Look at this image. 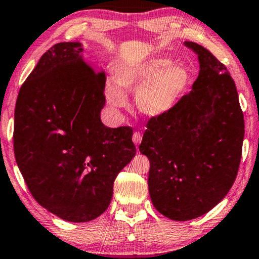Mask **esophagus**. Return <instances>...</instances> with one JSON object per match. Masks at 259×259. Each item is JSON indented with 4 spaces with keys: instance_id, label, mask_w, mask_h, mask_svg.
Wrapping results in <instances>:
<instances>
[{
    "instance_id": "obj_1",
    "label": "esophagus",
    "mask_w": 259,
    "mask_h": 259,
    "mask_svg": "<svg viewBox=\"0 0 259 259\" xmlns=\"http://www.w3.org/2000/svg\"><path fill=\"white\" fill-rule=\"evenodd\" d=\"M132 140H133V143L138 146V145L141 143V140H143V136H141V133H139V132H134Z\"/></svg>"
}]
</instances>
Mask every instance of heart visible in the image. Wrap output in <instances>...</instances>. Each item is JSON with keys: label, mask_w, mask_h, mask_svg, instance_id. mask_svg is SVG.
<instances>
[{"label": "heart", "mask_w": 259, "mask_h": 259, "mask_svg": "<svg viewBox=\"0 0 259 259\" xmlns=\"http://www.w3.org/2000/svg\"><path fill=\"white\" fill-rule=\"evenodd\" d=\"M190 86V73L184 66L173 65L167 56H153L120 69L115 81L106 84V102L113 111L128 105L127 94L136 92L141 114L157 119L171 113Z\"/></svg>", "instance_id": "obj_1"}]
</instances>
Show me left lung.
Wrapping results in <instances>:
<instances>
[{"label": "left lung", "mask_w": 259, "mask_h": 259, "mask_svg": "<svg viewBox=\"0 0 259 259\" xmlns=\"http://www.w3.org/2000/svg\"><path fill=\"white\" fill-rule=\"evenodd\" d=\"M184 45L198 55V77L171 113L148 121L139 146L151 165L152 204L178 222L207 213L228 194L244 139V116L229 70L203 46Z\"/></svg>", "instance_id": "1"}]
</instances>
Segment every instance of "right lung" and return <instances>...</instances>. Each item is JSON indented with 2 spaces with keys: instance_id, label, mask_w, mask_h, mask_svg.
<instances>
[{
  "instance_id": "add662e5",
  "label": "right lung",
  "mask_w": 259,
  "mask_h": 259,
  "mask_svg": "<svg viewBox=\"0 0 259 259\" xmlns=\"http://www.w3.org/2000/svg\"><path fill=\"white\" fill-rule=\"evenodd\" d=\"M105 83L81 42H61L41 56L16 100L17 166L35 200L66 222L104 213L116 176L136 155L130 127L101 121Z\"/></svg>"
}]
</instances>
